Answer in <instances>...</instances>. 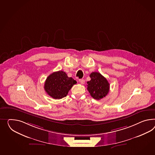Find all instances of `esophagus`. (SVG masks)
I'll return each mask as SVG.
<instances>
[{
  "mask_svg": "<svg viewBox=\"0 0 155 155\" xmlns=\"http://www.w3.org/2000/svg\"><path fill=\"white\" fill-rule=\"evenodd\" d=\"M80 83L81 84H84L85 83V80L84 79H80L79 80Z\"/></svg>",
  "mask_w": 155,
  "mask_h": 155,
  "instance_id": "obj_1",
  "label": "esophagus"
}]
</instances>
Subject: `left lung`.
Masks as SVG:
<instances>
[{
  "mask_svg": "<svg viewBox=\"0 0 155 155\" xmlns=\"http://www.w3.org/2000/svg\"><path fill=\"white\" fill-rule=\"evenodd\" d=\"M90 78L91 80L87 82V89L91 97L97 100L105 97L110 90L107 80L98 72H91Z\"/></svg>",
  "mask_w": 155,
  "mask_h": 155,
  "instance_id": "8db88e82",
  "label": "left lung"
}]
</instances>
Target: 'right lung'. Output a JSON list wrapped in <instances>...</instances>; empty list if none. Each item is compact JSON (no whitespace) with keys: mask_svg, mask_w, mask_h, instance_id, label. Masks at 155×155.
I'll use <instances>...</instances> for the list:
<instances>
[{"mask_svg":"<svg viewBox=\"0 0 155 155\" xmlns=\"http://www.w3.org/2000/svg\"><path fill=\"white\" fill-rule=\"evenodd\" d=\"M77 83L72 78L62 71L54 72L48 76L45 81L44 89L48 95L55 99H60L68 95L72 86Z\"/></svg>","mask_w":155,"mask_h":155,"instance_id":"right-lung-1","label":"right lung"}]
</instances>
